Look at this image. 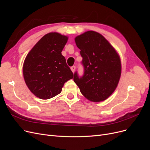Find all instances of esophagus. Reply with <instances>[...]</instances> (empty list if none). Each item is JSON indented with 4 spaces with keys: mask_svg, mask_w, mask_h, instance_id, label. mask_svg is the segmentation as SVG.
Listing matches in <instances>:
<instances>
[{
    "mask_svg": "<svg viewBox=\"0 0 150 150\" xmlns=\"http://www.w3.org/2000/svg\"><path fill=\"white\" fill-rule=\"evenodd\" d=\"M71 71H72V72H74L75 69H76V66H72L71 67Z\"/></svg>",
    "mask_w": 150,
    "mask_h": 150,
    "instance_id": "esophagus-1",
    "label": "esophagus"
}]
</instances>
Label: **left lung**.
<instances>
[{"instance_id":"obj_1","label":"left lung","mask_w":150,"mask_h":150,"mask_svg":"<svg viewBox=\"0 0 150 150\" xmlns=\"http://www.w3.org/2000/svg\"><path fill=\"white\" fill-rule=\"evenodd\" d=\"M81 51L84 74H74V81L89 100L99 102L115 91L121 73V61L115 49L103 36L88 31L75 38Z\"/></svg>"}]
</instances>
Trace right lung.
Returning a JSON list of instances; mask_svg holds the SVG:
<instances>
[{
    "label": "right lung",
    "mask_w": 150,
    "mask_h": 150,
    "mask_svg": "<svg viewBox=\"0 0 150 150\" xmlns=\"http://www.w3.org/2000/svg\"><path fill=\"white\" fill-rule=\"evenodd\" d=\"M67 37L57 33L45 35L26 56L23 66L25 84L35 96L48 99L59 94L73 73L61 52Z\"/></svg>",
    "instance_id": "add662e5"
}]
</instances>
